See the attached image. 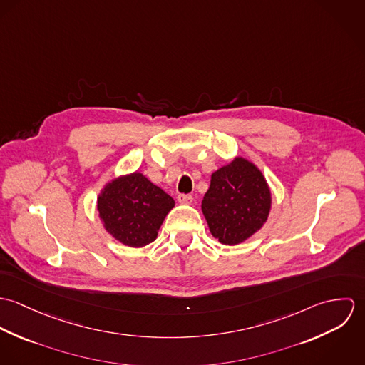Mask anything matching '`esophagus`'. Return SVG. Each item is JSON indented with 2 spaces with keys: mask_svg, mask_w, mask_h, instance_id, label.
Wrapping results in <instances>:
<instances>
[{
  "mask_svg": "<svg viewBox=\"0 0 365 365\" xmlns=\"http://www.w3.org/2000/svg\"><path fill=\"white\" fill-rule=\"evenodd\" d=\"M177 201L181 205H190V204H192V197L187 195V194H180V195H177Z\"/></svg>",
  "mask_w": 365,
  "mask_h": 365,
  "instance_id": "obj_1",
  "label": "esophagus"
}]
</instances>
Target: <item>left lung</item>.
Listing matches in <instances>:
<instances>
[{"instance_id":"8db88e82","label":"left lung","mask_w":365,"mask_h":365,"mask_svg":"<svg viewBox=\"0 0 365 365\" xmlns=\"http://www.w3.org/2000/svg\"><path fill=\"white\" fill-rule=\"evenodd\" d=\"M201 208L212 236L222 245L235 246L265 223L271 209V191L252 161L236 157L210 175Z\"/></svg>"}]
</instances>
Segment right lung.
Returning <instances> with one entry per match:
<instances>
[{
    "label": "right lung",
    "instance_id": "add662e5",
    "mask_svg": "<svg viewBox=\"0 0 365 365\" xmlns=\"http://www.w3.org/2000/svg\"><path fill=\"white\" fill-rule=\"evenodd\" d=\"M174 200L142 173L120 175L103 188L97 200L105 230L129 247H143L174 208Z\"/></svg>",
    "mask_w": 365,
    "mask_h": 365
}]
</instances>
